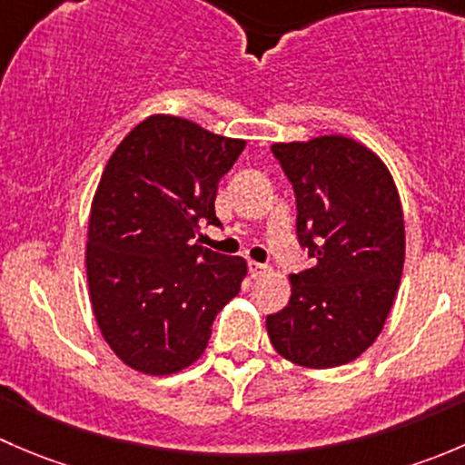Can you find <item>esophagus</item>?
I'll return each mask as SVG.
<instances>
[{
    "label": "esophagus",
    "instance_id": "1",
    "mask_svg": "<svg viewBox=\"0 0 465 465\" xmlns=\"http://www.w3.org/2000/svg\"><path fill=\"white\" fill-rule=\"evenodd\" d=\"M267 270H270V267H267L265 262H256V261H250V274L254 276V279H259V276L267 274Z\"/></svg>",
    "mask_w": 465,
    "mask_h": 465
}]
</instances>
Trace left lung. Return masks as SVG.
<instances>
[{
	"instance_id": "8db88e82",
	"label": "left lung",
	"mask_w": 465,
	"mask_h": 465,
	"mask_svg": "<svg viewBox=\"0 0 465 465\" xmlns=\"http://www.w3.org/2000/svg\"><path fill=\"white\" fill-rule=\"evenodd\" d=\"M297 200L299 245L312 267L290 274L267 335L285 360L311 369L351 362L376 341L405 262V220L387 166L349 137L274 143Z\"/></svg>"
}]
</instances>
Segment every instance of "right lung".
<instances>
[{
    "mask_svg": "<svg viewBox=\"0 0 465 465\" xmlns=\"http://www.w3.org/2000/svg\"><path fill=\"white\" fill-rule=\"evenodd\" d=\"M245 148L180 116L142 121L112 153L89 213L94 317L128 367L168 376L204 353L215 315L241 292L247 262L198 242L220 224L215 193Z\"/></svg>",
    "mask_w": 465,
    "mask_h": 465,
    "instance_id": "1",
    "label": "right lung"
}]
</instances>
